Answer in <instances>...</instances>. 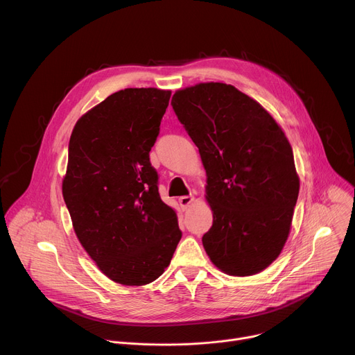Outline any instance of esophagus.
Segmentation results:
<instances>
[{
    "instance_id": "esophagus-1",
    "label": "esophagus",
    "mask_w": 355,
    "mask_h": 355,
    "mask_svg": "<svg viewBox=\"0 0 355 355\" xmlns=\"http://www.w3.org/2000/svg\"><path fill=\"white\" fill-rule=\"evenodd\" d=\"M178 202H180V207L185 211L191 204H192V202H193V196H181L180 199H178Z\"/></svg>"
}]
</instances>
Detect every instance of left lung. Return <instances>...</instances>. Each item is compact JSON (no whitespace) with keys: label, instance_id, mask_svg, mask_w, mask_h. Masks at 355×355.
<instances>
[{"label":"left lung","instance_id":"obj_1","mask_svg":"<svg viewBox=\"0 0 355 355\" xmlns=\"http://www.w3.org/2000/svg\"><path fill=\"white\" fill-rule=\"evenodd\" d=\"M171 105L207 171L214 214L202 237L207 254L227 275L264 271L286 243L299 193L282 128L257 101L225 83L178 89Z\"/></svg>","mask_w":355,"mask_h":355}]
</instances>
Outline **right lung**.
<instances>
[{
    "label": "right lung",
    "instance_id": "obj_1",
    "mask_svg": "<svg viewBox=\"0 0 355 355\" xmlns=\"http://www.w3.org/2000/svg\"><path fill=\"white\" fill-rule=\"evenodd\" d=\"M170 96V89H121L84 114L70 137L63 198L78 241L116 284L157 279L181 239L148 157Z\"/></svg>",
    "mask_w": 355,
    "mask_h": 355
}]
</instances>
